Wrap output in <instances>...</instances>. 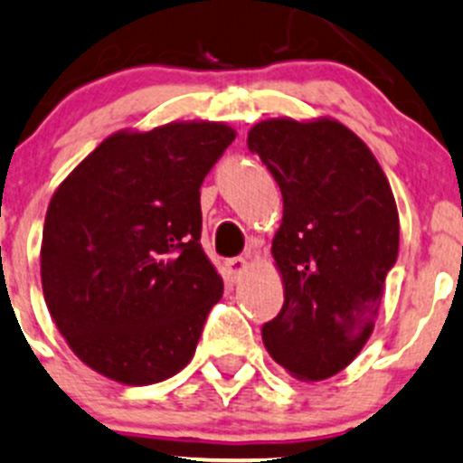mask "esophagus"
Here are the masks:
<instances>
[{"label":"esophagus","instance_id":"34e87169","mask_svg":"<svg viewBox=\"0 0 463 463\" xmlns=\"http://www.w3.org/2000/svg\"><path fill=\"white\" fill-rule=\"evenodd\" d=\"M226 270H228V275L232 277V279L240 281L241 277L246 275V270H248V261L244 260V257H232V260H228V261H226Z\"/></svg>","mask_w":463,"mask_h":463}]
</instances>
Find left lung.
I'll return each mask as SVG.
<instances>
[{"label": "left lung", "instance_id": "left-lung-1", "mask_svg": "<svg viewBox=\"0 0 463 463\" xmlns=\"http://www.w3.org/2000/svg\"><path fill=\"white\" fill-rule=\"evenodd\" d=\"M248 148L284 197L270 248L284 306L261 328L264 346L295 379L321 382L371 339L399 252L395 197L371 148L330 117L264 119Z\"/></svg>", "mask_w": 463, "mask_h": 463}]
</instances>
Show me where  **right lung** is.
<instances>
[{
	"label": "right lung",
	"mask_w": 463,
	"mask_h": 463,
	"mask_svg": "<svg viewBox=\"0 0 463 463\" xmlns=\"http://www.w3.org/2000/svg\"><path fill=\"white\" fill-rule=\"evenodd\" d=\"M235 137L202 119L117 130L57 186L39 252L43 299L95 373L148 386L193 359L223 295L199 244V188Z\"/></svg>",
	"instance_id": "obj_1"
}]
</instances>
